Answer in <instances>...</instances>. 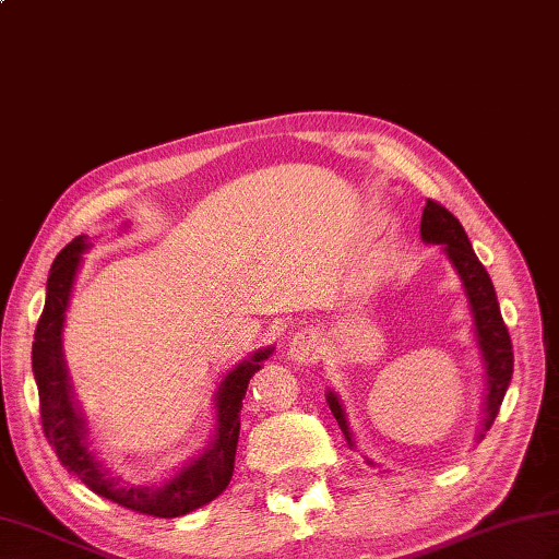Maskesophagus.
I'll list each match as a JSON object with an SVG mask.
<instances>
[{
	"mask_svg": "<svg viewBox=\"0 0 559 559\" xmlns=\"http://www.w3.org/2000/svg\"><path fill=\"white\" fill-rule=\"evenodd\" d=\"M317 353V338L310 331H300V334H295L288 343V355L293 360L305 362V360H312Z\"/></svg>",
	"mask_w": 559,
	"mask_h": 559,
	"instance_id": "1",
	"label": "esophagus"
}]
</instances>
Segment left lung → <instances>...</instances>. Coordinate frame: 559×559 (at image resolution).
<instances>
[{
	"instance_id": "obj_1",
	"label": "left lung",
	"mask_w": 559,
	"mask_h": 559,
	"mask_svg": "<svg viewBox=\"0 0 559 559\" xmlns=\"http://www.w3.org/2000/svg\"><path fill=\"white\" fill-rule=\"evenodd\" d=\"M420 235L425 242L444 245L449 259L454 261V266L463 281V288H466L473 322H476L478 346L483 350V360H485V379H488L485 418H483V432H488L497 418V413H500L502 399L507 394V386L512 382V372H514L512 338H509V331L500 312V302H497L492 281L488 276V271H485V266L478 261L476 252H473L463 225L459 223L454 213L447 211L435 199H427V204L423 209ZM326 401L341 427L343 437H346L348 447H353V435L348 430L346 415H343V408L338 399L334 396V391H329Z\"/></svg>"
}]
</instances>
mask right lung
Returning a JSON list of instances; mask_svg holds the SVG:
<instances>
[{
    "label": "right lung",
    "instance_id": "1",
    "mask_svg": "<svg viewBox=\"0 0 559 559\" xmlns=\"http://www.w3.org/2000/svg\"><path fill=\"white\" fill-rule=\"evenodd\" d=\"M86 247V237H74L52 261L50 278H47L45 307L38 319V326H35L33 374L35 384H38L43 432L55 449L57 459L64 463V468L74 473L86 488L105 497V500L124 509H132V512L160 519H175L187 512H194V509L211 502L213 497H218L228 488L235 466L237 437H240V411L245 391L249 379L261 367V360H266L271 350L254 353L252 358L237 365L225 377L216 399V439H213V447L204 456L189 463L180 476L173 478L165 488L158 490L136 488V485L129 488V485L115 483V478H108V473L100 468V463H96V459L86 449L83 420L76 415L74 403H71V391L62 362V338H59L64 324L71 283H74L81 252Z\"/></svg>",
    "mask_w": 559,
    "mask_h": 559
}]
</instances>
